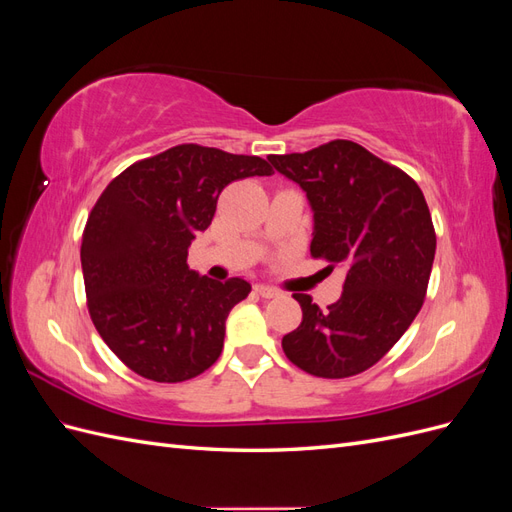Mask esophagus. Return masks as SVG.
<instances>
[{"label":"esophagus","mask_w":512,"mask_h":512,"mask_svg":"<svg viewBox=\"0 0 512 512\" xmlns=\"http://www.w3.org/2000/svg\"><path fill=\"white\" fill-rule=\"evenodd\" d=\"M254 290H256V294H258V297H262V299H275V297H277V294H280V292H277L275 288H269V286H262V284L254 286Z\"/></svg>","instance_id":"1"}]
</instances>
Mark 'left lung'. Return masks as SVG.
<instances>
[{"label":"left lung","mask_w":512,"mask_h":512,"mask_svg":"<svg viewBox=\"0 0 512 512\" xmlns=\"http://www.w3.org/2000/svg\"><path fill=\"white\" fill-rule=\"evenodd\" d=\"M305 190L314 209L309 252L348 269L327 312L309 294L292 297L303 320L284 335L288 361L318 378H350L376 365L423 307L436 256L427 200L404 170L352 141L269 156Z\"/></svg>","instance_id":"left-lung-1"}]
</instances>
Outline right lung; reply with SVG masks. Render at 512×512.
<instances>
[{"label":"right lung","instance_id":"right-lung-1","mask_svg":"<svg viewBox=\"0 0 512 512\" xmlns=\"http://www.w3.org/2000/svg\"><path fill=\"white\" fill-rule=\"evenodd\" d=\"M271 173L258 156L185 143L134 162L106 185L81 243L87 309L134 374L183 382L218 361L230 309L252 286L200 277L188 267V247L211 224L228 183Z\"/></svg>","mask_w":512,"mask_h":512}]
</instances>
